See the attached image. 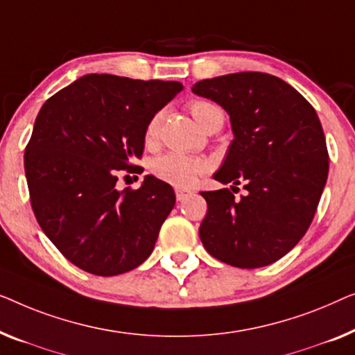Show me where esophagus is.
<instances>
[{
    "mask_svg": "<svg viewBox=\"0 0 355 355\" xmlns=\"http://www.w3.org/2000/svg\"><path fill=\"white\" fill-rule=\"evenodd\" d=\"M175 194H177V199H178V201H184V199H187L188 196H191L193 191H188V189H182V188H178L177 191H175Z\"/></svg>",
    "mask_w": 355,
    "mask_h": 355,
    "instance_id": "obj_1",
    "label": "esophagus"
}]
</instances>
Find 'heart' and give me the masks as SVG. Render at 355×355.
<instances>
[{
  "label": "heart",
  "instance_id": "heart-1",
  "mask_svg": "<svg viewBox=\"0 0 355 355\" xmlns=\"http://www.w3.org/2000/svg\"><path fill=\"white\" fill-rule=\"evenodd\" d=\"M189 111L199 125L204 130L217 119H223L222 109L211 101H204V99H196L189 104ZM159 123H161V116H154L149 121L146 130H144V143L153 144L157 138ZM207 168L206 161L199 157L187 156V154L180 153H167L164 156L157 157L153 162V173L159 180L168 184H173L177 188H188L191 187L201 173Z\"/></svg>",
  "mask_w": 355,
  "mask_h": 355
}]
</instances>
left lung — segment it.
I'll return each mask as SVG.
<instances>
[{"label": "left lung", "mask_w": 355, "mask_h": 355, "mask_svg": "<svg viewBox=\"0 0 355 355\" xmlns=\"http://www.w3.org/2000/svg\"><path fill=\"white\" fill-rule=\"evenodd\" d=\"M193 93L225 109L233 141L214 173L223 184L204 191L199 227L206 251L239 268L270 266L311 227L328 178V151L315 109L291 85L270 73L238 72L201 80Z\"/></svg>", "instance_id": "1"}]
</instances>
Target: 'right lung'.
<instances>
[{"mask_svg":"<svg viewBox=\"0 0 355 355\" xmlns=\"http://www.w3.org/2000/svg\"><path fill=\"white\" fill-rule=\"evenodd\" d=\"M182 89L89 73L40 109L24 157L30 202L44 234L82 270L121 275L153 252L173 188L146 175L138 189H117V171L137 167L149 121Z\"/></svg>","mask_w":355,"mask_h":355,"instance_id":"obj_1","label":"right lung"}]
</instances>
